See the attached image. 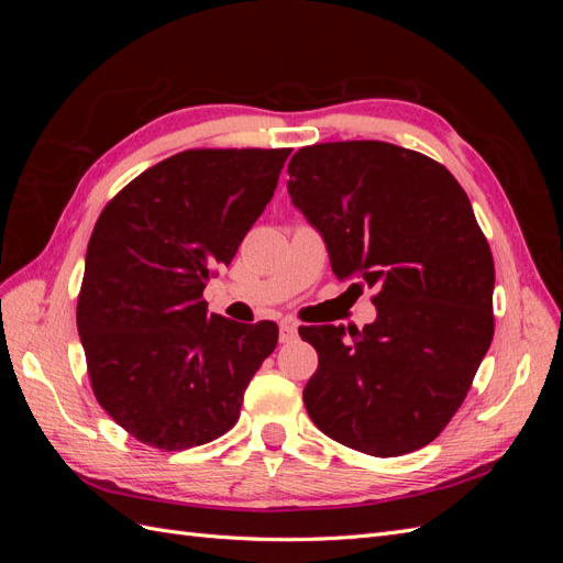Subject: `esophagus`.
Here are the masks:
<instances>
[{
  "mask_svg": "<svg viewBox=\"0 0 563 563\" xmlns=\"http://www.w3.org/2000/svg\"><path fill=\"white\" fill-rule=\"evenodd\" d=\"M298 338V323L296 321H282L279 323V340L282 343H294V340Z\"/></svg>",
  "mask_w": 563,
  "mask_h": 563,
  "instance_id": "obj_1",
  "label": "esophagus"
}]
</instances>
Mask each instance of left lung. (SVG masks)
Here are the masks:
<instances>
[{
    "label": "left lung",
    "mask_w": 563,
    "mask_h": 563,
    "mask_svg": "<svg viewBox=\"0 0 563 563\" xmlns=\"http://www.w3.org/2000/svg\"><path fill=\"white\" fill-rule=\"evenodd\" d=\"M288 195L327 242L338 279L373 286L378 317L300 327L319 366L302 389L317 428L376 457L434 441L493 340L496 267L444 164L383 141L300 147Z\"/></svg>",
    "instance_id": "1"
}]
</instances>
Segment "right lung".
Listing matches in <instances>:
<instances>
[{
	"label": "right lung",
	"mask_w": 563,
	"mask_h": 563,
	"mask_svg": "<svg viewBox=\"0 0 563 563\" xmlns=\"http://www.w3.org/2000/svg\"><path fill=\"white\" fill-rule=\"evenodd\" d=\"M288 155L178 152L96 220L77 298L89 380L106 413L152 449L185 451L232 430L244 389L277 347L275 321L209 314L203 288L265 211Z\"/></svg>",
	"instance_id": "obj_1"
}]
</instances>
